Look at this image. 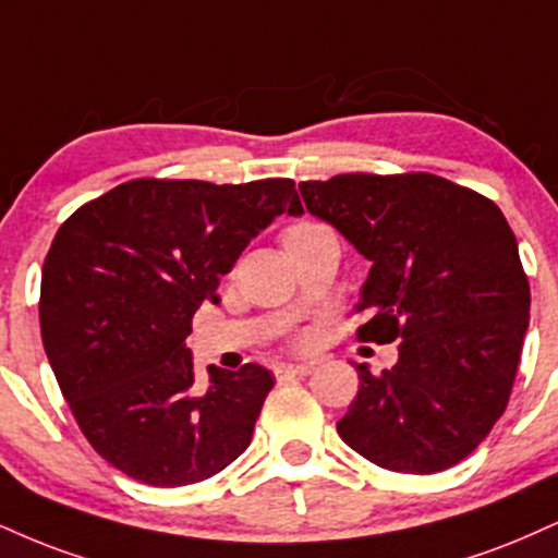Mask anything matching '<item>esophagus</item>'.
<instances>
[{"mask_svg": "<svg viewBox=\"0 0 558 558\" xmlns=\"http://www.w3.org/2000/svg\"><path fill=\"white\" fill-rule=\"evenodd\" d=\"M314 366L312 364H280L275 368V377L278 379H288V377H306L312 374Z\"/></svg>", "mask_w": 558, "mask_h": 558, "instance_id": "esophagus-1", "label": "esophagus"}]
</instances>
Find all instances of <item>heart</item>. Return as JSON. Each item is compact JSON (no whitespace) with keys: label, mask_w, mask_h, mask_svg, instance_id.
<instances>
[{"label":"heart","mask_w":558,"mask_h":558,"mask_svg":"<svg viewBox=\"0 0 558 558\" xmlns=\"http://www.w3.org/2000/svg\"><path fill=\"white\" fill-rule=\"evenodd\" d=\"M306 223H308V220H306ZM296 226H304V223H296Z\"/></svg>","instance_id":"heart-1"}]
</instances>
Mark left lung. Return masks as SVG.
Here are the masks:
<instances>
[{"label": "left lung", "instance_id": "obj_1", "mask_svg": "<svg viewBox=\"0 0 558 558\" xmlns=\"http://www.w3.org/2000/svg\"><path fill=\"white\" fill-rule=\"evenodd\" d=\"M306 210L372 262L355 312L364 343L398 364H355L359 395L338 421L348 447L395 473L465 460L501 413L520 366L530 286L492 199L434 173H338L301 181Z\"/></svg>", "mask_w": 558, "mask_h": 558}]
</instances>
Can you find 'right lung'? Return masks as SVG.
Wrapping results in <instances>:
<instances>
[{
	"label": "right lung",
	"mask_w": 558,
	"mask_h": 558,
	"mask_svg": "<svg viewBox=\"0 0 558 558\" xmlns=\"http://www.w3.org/2000/svg\"><path fill=\"white\" fill-rule=\"evenodd\" d=\"M299 215L291 179L210 184L132 179L59 226L41 272V338L90 447L147 486H186L250 447L275 379L207 368L184 345L199 304L278 215Z\"/></svg>",
	"instance_id": "obj_1"
}]
</instances>
